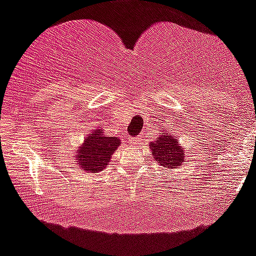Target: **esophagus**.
<instances>
[{
    "label": "esophagus",
    "instance_id": "1",
    "mask_svg": "<svg viewBox=\"0 0 256 256\" xmlns=\"http://www.w3.org/2000/svg\"><path fill=\"white\" fill-rule=\"evenodd\" d=\"M130 142H131V144H137V143H138V140H137V138H130Z\"/></svg>",
    "mask_w": 256,
    "mask_h": 256
}]
</instances>
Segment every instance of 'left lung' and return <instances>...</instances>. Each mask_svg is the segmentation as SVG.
I'll use <instances>...</instances> for the list:
<instances>
[{
	"label": "left lung",
	"instance_id": "8db88e82",
	"mask_svg": "<svg viewBox=\"0 0 256 256\" xmlns=\"http://www.w3.org/2000/svg\"><path fill=\"white\" fill-rule=\"evenodd\" d=\"M152 156L162 166L168 169H178L184 162V148L180 146L178 138L172 134L165 132L150 144Z\"/></svg>",
	"mask_w": 256,
	"mask_h": 256
}]
</instances>
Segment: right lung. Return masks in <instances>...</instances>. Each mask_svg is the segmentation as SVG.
<instances>
[{"label":"right lung","instance_id":"obj_1","mask_svg":"<svg viewBox=\"0 0 256 256\" xmlns=\"http://www.w3.org/2000/svg\"><path fill=\"white\" fill-rule=\"evenodd\" d=\"M120 144L122 142L118 137H109L104 134L103 128H98L87 134L84 142L78 146L75 156L76 165L86 172H100L106 169Z\"/></svg>","mask_w":256,"mask_h":256}]
</instances>
